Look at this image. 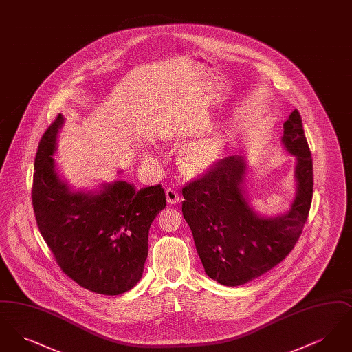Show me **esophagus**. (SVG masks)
Listing matches in <instances>:
<instances>
[{"label":"esophagus","instance_id":"obj_1","mask_svg":"<svg viewBox=\"0 0 352 352\" xmlns=\"http://www.w3.org/2000/svg\"><path fill=\"white\" fill-rule=\"evenodd\" d=\"M166 199H168V204H175L181 201V195L175 188H168L166 190Z\"/></svg>","mask_w":352,"mask_h":352}]
</instances>
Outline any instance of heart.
Instances as JSON below:
<instances>
[{
	"label": "heart",
	"mask_w": 352,
	"mask_h": 352,
	"mask_svg": "<svg viewBox=\"0 0 352 352\" xmlns=\"http://www.w3.org/2000/svg\"><path fill=\"white\" fill-rule=\"evenodd\" d=\"M221 140L217 135H207L191 141L179 154V165L187 177H198L212 168L221 154ZM151 161V157H148Z\"/></svg>",
	"instance_id": "heart-1"
}]
</instances>
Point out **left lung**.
<instances>
[{"label":"left lung","instance_id":"8db88e82","mask_svg":"<svg viewBox=\"0 0 352 352\" xmlns=\"http://www.w3.org/2000/svg\"><path fill=\"white\" fill-rule=\"evenodd\" d=\"M285 149L297 158V194L284 215L263 218L252 210L245 191L247 164L230 155L182 188V212L208 277L239 286L280 264L294 248L313 199V160L301 115L294 109L284 122Z\"/></svg>","mask_w":352,"mask_h":352}]
</instances>
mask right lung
<instances>
[{"label":"right lung","mask_w":352,"mask_h":352,"mask_svg":"<svg viewBox=\"0 0 352 352\" xmlns=\"http://www.w3.org/2000/svg\"><path fill=\"white\" fill-rule=\"evenodd\" d=\"M65 118L42 135L34 164L33 207L39 232L58 265L84 289L105 296L131 290L141 280L151 223L166 207L161 184L135 190L115 181L99 192L74 191L51 157Z\"/></svg>","instance_id":"add662e5"}]
</instances>
